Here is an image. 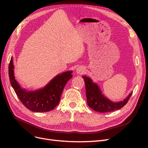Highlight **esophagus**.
I'll return each mask as SVG.
<instances>
[{
    "label": "esophagus",
    "mask_w": 148,
    "mask_h": 148,
    "mask_svg": "<svg viewBox=\"0 0 148 148\" xmlns=\"http://www.w3.org/2000/svg\"><path fill=\"white\" fill-rule=\"evenodd\" d=\"M84 70L85 69L83 66H79L77 69V70H76V71H77V73L78 74H82L84 72Z\"/></svg>",
    "instance_id": "1"
}]
</instances>
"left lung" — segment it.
<instances>
[{"label":"left lung","mask_w":148,"mask_h":148,"mask_svg":"<svg viewBox=\"0 0 148 148\" xmlns=\"http://www.w3.org/2000/svg\"><path fill=\"white\" fill-rule=\"evenodd\" d=\"M83 78L86 86V95L87 103L89 107L92 110L99 112H112L122 108L127 104L132 92L123 101L114 102L110 100L103 95L101 88L96 83L87 76H83Z\"/></svg>","instance_id":"obj_1"}]
</instances>
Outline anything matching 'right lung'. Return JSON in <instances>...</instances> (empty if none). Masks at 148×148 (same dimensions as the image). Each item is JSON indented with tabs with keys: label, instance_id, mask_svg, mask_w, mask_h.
Listing matches in <instances>:
<instances>
[{
	"label": "right lung",
	"instance_id": "1",
	"mask_svg": "<svg viewBox=\"0 0 148 148\" xmlns=\"http://www.w3.org/2000/svg\"><path fill=\"white\" fill-rule=\"evenodd\" d=\"M13 57L8 66V75L12 88L23 104L29 110L43 112L53 110L59 104L62 91L69 80L72 78L73 71L57 75L45 86L34 91L23 88L15 79Z\"/></svg>",
	"mask_w": 148,
	"mask_h": 148
}]
</instances>
